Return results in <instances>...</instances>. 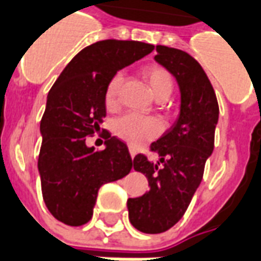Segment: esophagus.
<instances>
[{
  "label": "esophagus",
  "mask_w": 261,
  "mask_h": 261,
  "mask_svg": "<svg viewBox=\"0 0 261 261\" xmlns=\"http://www.w3.org/2000/svg\"><path fill=\"white\" fill-rule=\"evenodd\" d=\"M137 155V150L134 149V148H130V156H131V159H134V156Z\"/></svg>",
  "instance_id": "1"
}]
</instances>
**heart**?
Segmentation results:
<instances>
[{"label": "heart", "instance_id": "1", "mask_svg": "<svg viewBox=\"0 0 261 261\" xmlns=\"http://www.w3.org/2000/svg\"><path fill=\"white\" fill-rule=\"evenodd\" d=\"M142 79L158 101H165L173 91V77L165 67L160 65H148L141 70ZM123 74L115 73L106 84L105 106L113 111L119 106V91H120ZM113 133L120 140L131 146L144 145L153 140L160 133V123L153 117H141L137 115H125L113 123Z\"/></svg>", "mask_w": 261, "mask_h": 261}]
</instances>
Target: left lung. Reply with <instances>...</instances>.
I'll use <instances>...</instances> for the list:
<instances>
[{
    "label": "left lung",
    "instance_id": "obj_1",
    "mask_svg": "<svg viewBox=\"0 0 261 261\" xmlns=\"http://www.w3.org/2000/svg\"><path fill=\"white\" fill-rule=\"evenodd\" d=\"M156 52L155 61L177 80L181 101L174 124L150 145L159 160L153 163L144 155L133 160L134 170L145 174L150 188L127 200L128 219L145 233L165 232L184 216L213 152L219 121L217 98L199 63L175 48L156 45Z\"/></svg>",
    "mask_w": 261,
    "mask_h": 261
}]
</instances>
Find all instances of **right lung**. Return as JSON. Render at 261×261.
<instances>
[{
    "instance_id": "obj_1",
    "label": "right lung",
    "mask_w": 261,
    "mask_h": 261,
    "mask_svg": "<svg viewBox=\"0 0 261 261\" xmlns=\"http://www.w3.org/2000/svg\"><path fill=\"white\" fill-rule=\"evenodd\" d=\"M153 48L120 40L91 44L67 63L48 92L40 123L38 173L45 206L63 224L88 223L98 190L130 173L133 160L124 142L105 133V149L95 152L86 138L99 131L105 119L103 94L109 79Z\"/></svg>"
}]
</instances>
